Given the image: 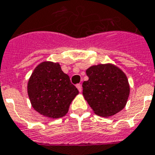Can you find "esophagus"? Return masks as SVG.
I'll return each mask as SVG.
<instances>
[{
    "label": "esophagus",
    "instance_id": "34e87169",
    "mask_svg": "<svg viewBox=\"0 0 155 155\" xmlns=\"http://www.w3.org/2000/svg\"><path fill=\"white\" fill-rule=\"evenodd\" d=\"M76 87L78 88V91L80 92V93H81V91H82V88H81V84H78V85H76Z\"/></svg>",
    "mask_w": 155,
    "mask_h": 155
}]
</instances>
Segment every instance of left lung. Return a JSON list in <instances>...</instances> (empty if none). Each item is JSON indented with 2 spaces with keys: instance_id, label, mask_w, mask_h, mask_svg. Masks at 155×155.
Masks as SVG:
<instances>
[{
  "instance_id": "left-lung-1",
  "label": "left lung",
  "mask_w": 155,
  "mask_h": 155,
  "mask_svg": "<svg viewBox=\"0 0 155 155\" xmlns=\"http://www.w3.org/2000/svg\"><path fill=\"white\" fill-rule=\"evenodd\" d=\"M89 80L82 84L83 97L96 115L110 117L125 108L130 85L125 73L112 63L98 64L86 70Z\"/></svg>"
}]
</instances>
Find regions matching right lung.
<instances>
[{"label": "right lung", "instance_id": "add662e5", "mask_svg": "<svg viewBox=\"0 0 155 155\" xmlns=\"http://www.w3.org/2000/svg\"><path fill=\"white\" fill-rule=\"evenodd\" d=\"M27 89L32 108L51 119L66 115L70 104L79 93L60 64L51 61L37 65L29 78Z\"/></svg>", "mask_w": 155, "mask_h": 155}]
</instances>
